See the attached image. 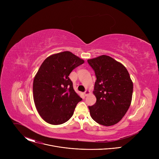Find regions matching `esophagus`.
<instances>
[{"label":"esophagus","instance_id":"34e87169","mask_svg":"<svg viewBox=\"0 0 159 159\" xmlns=\"http://www.w3.org/2000/svg\"><path fill=\"white\" fill-rule=\"evenodd\" d=\"M89 93H90V91H89V90H86L84 92V95H85V96H87Z\"/></svg>","mask_w":159,"mask_h":159}]
</instances>
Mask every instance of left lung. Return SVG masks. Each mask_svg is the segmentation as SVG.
<instances>
[{
	"instance_id": "obj_1",
	"label": "left lung",
	"mask_w": 159,
	"mask_h": 159,
	"mask_svg": "<svg viewBox=\"0 0 159 159\" xmlns=\"http://www.w3.org/2000/svg\"><path fill=\"white\" fill-rule=\"evenodd\" d=\"M96 77V102L89 106L91 118L103 126L118 123L129 109L133 85L126 67L107 55L87 60Z\"/></svg>"
}]
</instances>
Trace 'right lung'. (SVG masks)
<instances>
[{
	"mask_svg": "<svg viewBox=\"0 0 159 159\" xmlns=\"http://www.w3.org/2000/svg\"><path fill=\"white\" fill-rule=\"evenodd\" d=\"M84 63L72 53L63 52L48 57L40 66L33 80V98L39 115L48 123L61 125L72 116L82 99L69 76Z\"/></svg>",
	"mask_w": 159,
	"mask_h": 159,
	"instance_id": "obj_1",
	"label": "right lung"
}]
</instances>
